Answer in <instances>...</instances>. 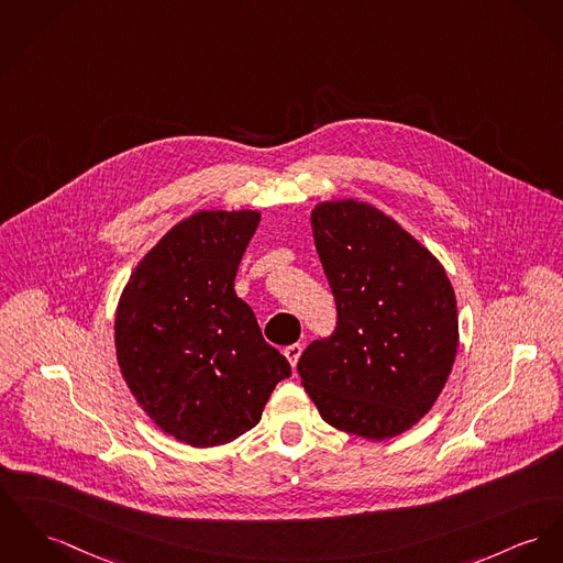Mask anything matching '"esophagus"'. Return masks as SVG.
<instances>
[{
  "label": "esophagus",
  "instance_id": "34e87169",
  "mask_svg": "<svg viewBox=\"0 0 563 563\" xmlns=\"http://www.w3.org/2000/svg\"><path fill=\"white\" fill-rule=\"evenodd\" d=\"M300 352H302V347H300V343H292V345H288L286 350H284V356L288 358V363L292 365V367H297V363H299Z\"/></svg>",
  "mask_w": 563,
  "mask_h": 563
}]
</instances>
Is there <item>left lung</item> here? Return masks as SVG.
<instances>
[{
	"instance_id": "obj_1",
	"label": "left lung",
	"mask_w": 563,
	"mask_h": 563,
	"mask_svg": "<svg viewBox=\"0 0 563 563\" xmlns=\"http://www.w3.org/2000/svg\"><path fill=\"white\" fill-rule=\"evenodd\" d=\"M311 230L338 327L300 354V382L331 427L395 438L433 408L452 372L459 318L449 275L367 202H320Z\"/></svg>"
}]
</instances>
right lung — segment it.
<instances>
[{"instance_id": "obj_1", "label": "right lung", "mask_w": 563, "mask_h": 563, "mask_svg": "<svg viewBox=\"0 0 563 563\" xmlns=\"http://www.w3.org/2000/svg\"><path fill=\"white\" fill-rule=\"evenodd\" d=\"M258 211H198L173 225L125 284L114 316L121 375L143 412L194 449L261 422L290 363L234 292Z\"/></svg>"}]
</instances>
